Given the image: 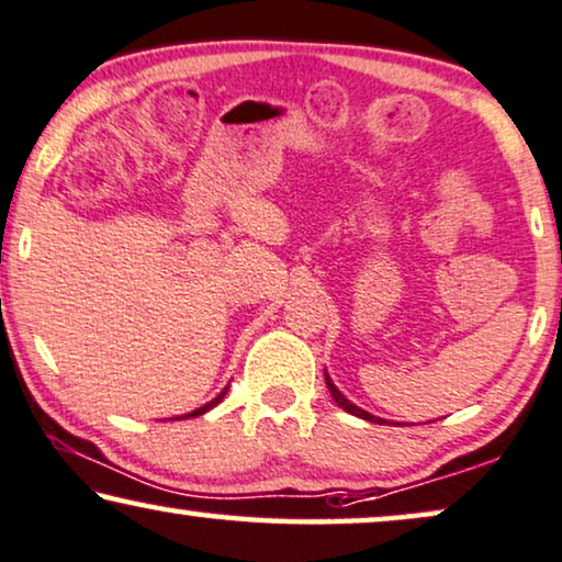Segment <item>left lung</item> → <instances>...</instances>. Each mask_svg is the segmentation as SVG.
Here are the masks:
<instances>
[{
	"instance_id": "obj_1",
	"label": "left lung",
	"mask_w": 562,
	"mask_h": 562,
	"mask_svg": "<svg viewBox=\"0 0 562 562\" xmlns=\"http://www.w3.org/2000/svg\"><path fill=\"white\" fill-rule=\"evenodd\" d=\"M326 387L328 391H331V398L336 401V406L339 408H344L347 411V414H351V416H359V418H364V422H375V424H387L385 418H378V416H372V414H368V411L364 408H359V406H355V403H351L349 398H344L341 395V391L339 387H336L334 383H331V378H328V372H326Z\"/></svg>"
}]
</instances>
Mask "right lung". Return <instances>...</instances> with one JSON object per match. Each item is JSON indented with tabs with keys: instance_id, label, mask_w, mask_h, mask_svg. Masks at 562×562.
Segmentation results:
<instances>
[{
	"instance_id": "1",
	"label": "right lung",
	"mask_w": 562,
	"mask_h": 562,
	"mask_svg": "<svg viewBox=\"0 0 562 562\" xmlns=\"http://www.w3.org/2000/svg\"><path fill=\"white\" fill-rule=\"evenodd\" d=\"M226 391H228V387H223V391H221L218 395H215V398H213L211 403H205V406L194 408V411H192V414H184V416H177V418H171V422H179V418H190V416H203V414H205V411H211L213 406H218V403L223 401V395H226Z\"/></svg>"
}]
</instances>
